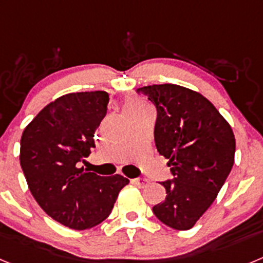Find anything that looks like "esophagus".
Wrapping results in <instances>:
<instances>
[{"mask_svg":"<svg viewBox=\"0 0 263 263\" xmlns=\"http://www.w3.org/2000/svg\"><path fill=\"white\" fill-rule=\"evenodd\" d=\"M133 183L136 185H138L139 188H145V187H147L148 183H150V180L146 178H137V179H133Z\"/></svg>","mask_w":263,"mask_h":263,"instance_id":"34e87169","label":"esophagus"}]
</instances>
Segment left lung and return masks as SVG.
<instances>
[{
  "label": "left lung",
  "mask_w": 263,
  "mask_h": 263,
  "mask_svg": "<svg viewBox=\"0 0 263 263\" xmlns=\"http://www.w3.org/2000/svg\"><path fill=\"white\" fill-rule=\"evenodd\" d=\"M157 106L154 138L168 159L173 180L163 203L153 206L159 221L176 231L191 229L212 205L234 163L236 139L210 100L176 84L139 88Z\"/></svg>",
  "instance_id": "obj_1"
}]
</instances>
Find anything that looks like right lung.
Listing matches in <instances>:
<instances>
[{"label": "right lung", "instance_id": "right-lung-1", "mask_svg": "<svg viewBox=\"0 0 263 263\" xmlns=\"http://www.w3.org/2000/svg\"><path fill=\"white\" fill-rule=\"evenodd\" d=\"M108 103L104 90L64 95L42 109L21 138L20 162L30 192L51 218L75 231L103 222L129 183L118 174L100 176L79 167L95 147Z\"/></svg>", "mask_w": 263, "mask_h": 263}]
</instances>
